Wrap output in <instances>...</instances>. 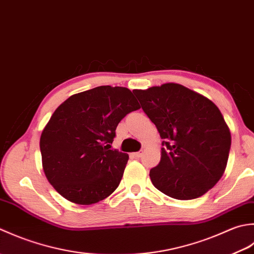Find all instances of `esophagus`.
<instances>
[{
    "label": "esophagus",
    "mask_w": 254,
    "mask_h": 254,
    "mask_svg": "<svg viewBox=\"0 0 254 254\" xmlns=\"http://www.w3.org/2000/svg\"><path fill=\"white\" fill-rule=\"evenodd\" d=\"M142 154H143V151H142V150H140V151L134 152V153H133V157H134V158H141Z\"/></svg>",
    "instance_id": "esophagus-1"
}]
</instances>
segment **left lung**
<instances>
[{
    "mask_svg": "<svg viewBox=\"0 0 254 254\" xmlns=\"http://www.w3.org/2000/svg\"><path fill=\"white\" fill-rule=\"evenodd\" d=\"M163 139L152 184L177 199L200 197L218 182L228 161L231 136L213 102L177 83L133 90Z\"/></svg>",
    "mask_w": 254,
    "mask_h": 254,
    "instance_id": "left-lung-1",
    "label": "left lung"
}]
</instances>
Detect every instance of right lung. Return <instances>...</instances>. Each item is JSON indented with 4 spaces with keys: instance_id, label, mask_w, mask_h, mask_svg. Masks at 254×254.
I'll list each match as a JSON object with an SVG mask.
<instances>
[{
    "instance_id": "1",
    "label": "right lung",
    "mask_w": 254,
    "mask_h": 254,
    "mask_svg": "<svg viewBox=\"0 0 254 254\" xmlns=\"http://www.w3.org/2000/svg\"><path fill=\"white\" fill-rule=\"evenodd\" d=\"M139 108L130 90L110 85L77 93L57 108L40 137L45 174L57 192L91 205L118 188L129 157L111 144L120 122Z\"/></svg>"
}]
</instances>
